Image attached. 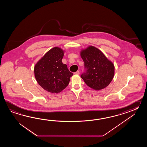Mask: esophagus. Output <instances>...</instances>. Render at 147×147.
<instances>
[{"label":"esophagus","instance_id":"34e87169","mask_svg":"<svg viewBox=\"0 0 147 147\" xmlns=\"http://www.w3.org/2000/svg\"><path fill=\"white\" fill-rule=\"evenodd\" d=\"M74 74H75V75H79L80 74V72H79V71H77L75 72Z\"/></svg>","mask_w":147,"mask_h":147}]
</instances>
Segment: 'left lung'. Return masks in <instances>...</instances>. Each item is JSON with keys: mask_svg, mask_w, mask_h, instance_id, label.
<instances>
[{"mask_svg": "<svg viewBox=\"0 0 147 147\" xmlns=\"http://www.w3.org/2000/svg\"><path fill=\"white\" fill-rule=\"evenodd\" d=\"M80 56L84 62L85 69L81 77L88 86L96 90L107 87L115 74L113 63L94 46L81 50Z\"/></svg>", "mask_w": 147, "mask_h": 147, "instance_id": "obj_1", "label": "left lung"}]
</instances>
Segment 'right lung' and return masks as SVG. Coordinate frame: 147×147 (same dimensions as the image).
<instances>
[{
  "instance_id": "right-lung-1",
  "label": "right lung",
  "mask_w": 147,
  "mask_h": 147,
  "mask_svg": "<svg viewBox=\"0 0 147 147\" xmlns=\"http://www.w3.org/2000/svg\"><path fill=\"white\" fill-rule=\"evenodd\" d=\"M64 51L58 47L49 50L36 64L34 77L45 90L58 94L68 85L73 75L62 63Z\"/></svg>"
}]
</instances>
